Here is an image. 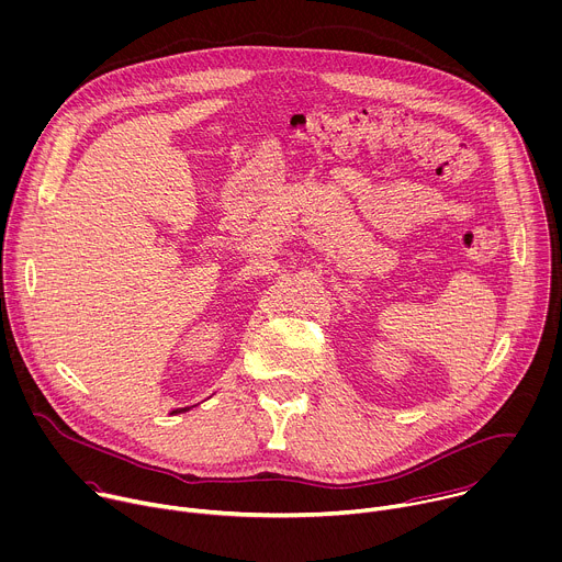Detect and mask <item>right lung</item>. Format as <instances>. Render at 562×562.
I'll use <instances>...</instances> for the list:
<instances>
[{
  "label": "right lung",
  "instance_id": "add662e5",
  "mask_svg": "<svg viewBox=\"0 0 562 562\" xmlns=\"http://www.w3.org/2000/svg\"><path fill=\"white\" fill-rule=\"evenodd\" d=\"M184 411H190V408H176V411H171V415H173V413H184Z\"/></svg>",
  "mask_w": 562,
  "mask_h": 562
}]
</instances>
